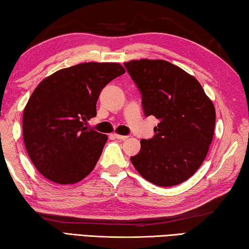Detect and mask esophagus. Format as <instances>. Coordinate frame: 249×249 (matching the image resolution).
I'll list each match as a JSON object with an SVG mask.
<instances>
[{"label":"esophagus","instance_id":"obj_1","mask_svg":"<svg viewBox=\"0 0 249 249\" xmlns=\"http://www.w3.org/2000/svg\"><path fill=\"white\" fill-rule=\"evenodd\" d=\"M113 136H115V137L117 138V139H119V140H125V139H128L127 136H121V134L115 133V134H113Z\"/></svg>","mask_w":249,"mask_h":249}]
</instances>
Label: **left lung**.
<instances>
[{
	"instance_id": "8db88e82",
	"label": "left lung",
	"mask_w": 249,
	"mask_h": 249,
	"mask_svg": "<svg viewBox=\"0 0 249 249\" xmlns=\"http://www.w3.org/2000/svg\"><path fill=\"white\" fill-rule=\"evenodd\" d=\"M124 67L141 92L145 117L160 121L154 137L141 140L140 152L130 160L153 184H180L196 172L209 152L214 105L196 78L166 60H131Z\"/></svg>"
}]
</instances>
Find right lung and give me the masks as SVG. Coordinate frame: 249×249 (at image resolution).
Segmentation results:
<instances>
[{
    "label": "right lung",
    "instance_id": "right-lung-1",
    "mask_svg": "<svg viewBox=\"0 0 249 249\" xmlns=\"http://www.w3.org/2000/svg\"><path fill=\"white\" fill-rule=\"evenodd\" d=\"M124 72L118 63H83L40 81L23 113L24 143L40 174L74 184L91 172L108 137L85 125L103 88Z\"/></svg>",
    "mask_w": 249,
    "mask_h": 249
}]
</instances>
